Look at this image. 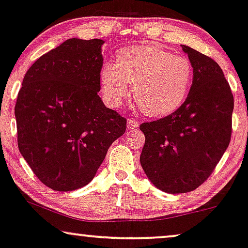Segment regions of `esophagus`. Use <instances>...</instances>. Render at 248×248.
<instances>
[{"label":"esophagus","instance_id":"34e87169","mask_svg":"<svg viewBox=\"0 0 248 248\" xmlns=\"http://www.w3.org/2000/svg\"><path fill=\"white\" fill-rule=\"evenodd\" d=\"M127 127H128V129H134V128H137L139 127V121L135 120V119H128Z\"/></svg>","mask_w":248,"mask_h":248}]
</instances>
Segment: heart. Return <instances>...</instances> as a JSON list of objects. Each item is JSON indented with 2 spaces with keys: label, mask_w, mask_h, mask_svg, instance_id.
Masks as SVG:
<instances>
[{
  "label": "heart",
  "mask_w": 248,
  "mask_h": 248,
  "mask_svg": "<svg viewBox=\"0 0 248 248\" xmlns=\"http://www.w3.org/2000/svg\"><path fill=\"white\" fill-rule=\"evenodd\" d=\"M193 77L190 59L171 55L156 46L124 49L117 64H106L101 73L102 93L111 106L121 104L133 84V98L144 113L162 117L186 101Z\"/></svg>",
  "instance_id": "b5f03b06"
}]
</instances>
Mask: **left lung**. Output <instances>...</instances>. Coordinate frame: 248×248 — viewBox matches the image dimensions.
<instances>
[{
	"mask_svg": "<svg viewBox=\"0 0 248 248\" xmlns=\"http://www.w3.org/2000/svg\"><path fill=\"white\" fill-rule=\"evenodd\" d=\"M193 67L190 93L176 111L144 122L140 165L149 180L167 193L193 191L209 177L232 133L233 95L223 71L211 57L187 46Z\"/></svg>",
	"mask_w": 248,
	"mask_h": 248,
	"instance_id": "obj_1",
	"label": "left lung"
}]
</instances>
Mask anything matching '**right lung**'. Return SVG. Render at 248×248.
<instances>
[{
    "mask_svg": "<svg viewBox=\"0 0 248 248\" xmlns=\"http://www.w3.org/2000/svg\"><path fill=\"white\" fill-rule=\"evenodd\" d=\"M103 43L66 40L28 68L18 93V147L36 177L55 191L87 186L126 131V119L98 96Z\"/></svg>",
    "mask_w": 248,
    "mask_h": 248,
    "instance_id": "1",
    "label": "right lung"
}]
</instances>
